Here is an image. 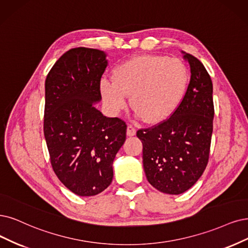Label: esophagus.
I'll list each match as a JSON object with an SVG mask.
<instances>
[{"label": "esophagus", "mask_w": 248, "mask_h": 248, "mask_svg": "<svg viewBox=\"0 0 248 248\" xmlns=\"http://www.w3.org/2000/svg\"><path fill=\"white\" fill-rule=\"evenodd\" d=\"M126 135L129 136V137H132V136L136 135V129H135L133 125H127V127H126Z\"/></svg>", "instance_id": "esophagus-1"}]
</instances>
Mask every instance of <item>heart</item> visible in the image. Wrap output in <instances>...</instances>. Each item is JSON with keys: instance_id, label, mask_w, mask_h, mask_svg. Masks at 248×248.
<instances>
[{"instance_id": "heart-1", "label": "heart", "mask_w": 248, "mask_h": 248, "mask_svg": "<svg viewBox=\"0 0 248 248\" xmlns=\"http://www.w3.org/2000/svg\"><path fill=\"white\" fill-rule=\"evenodd\" d=\"M189 72L185 63L162 55H143L127 60L113 70L112 80L103 78L100 91L108 108L118 113L126 96L137 117L160 123L170 116L185 96Z\"/></svg>"}]
</instances>
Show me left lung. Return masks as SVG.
<instances>
[{"mask_svg":"<svg viewBox=\"0 0 248 248\" xmlns=\"http://www.w3.org/2000/svg\"><path fill=\"white\" fill-rule=\"evenodd\" d=\"M182 54L191 78L181 104L166 122L137 132L143 144L146 178L155 189L170 195L184 193L202 176L215 115L212 78L197 58Z\"/></svg>","mask_w":248,"mask_h":248,"instance_id":"8db88e82","label":"left lung"}]
</instances>
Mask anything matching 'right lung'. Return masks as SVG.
<instances>
[{
    "label": "right lung",
    "mask_w": 248,
    "mask_h": 248,
    "mask_svg": "<svg viewBox=\"0 0 248 248\" xmlns=\"http://www.w3.org/2000/svg\"><path fill=\"white\" fill-rule=\"evenodd\" d=\"M106 56L97 49H70L45 82L44 135L52 168L78 196L97 195L111 184L113 160L125 141V124L95 107Z\"/></svg>",
    "instance_id": "add662e5"
}]
</instances>
